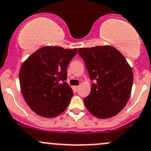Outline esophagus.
<instances>
[{"mask_svg": "<svg viewBox=\"0 0 151 151\" xmlns=\"http://www.w3.org/2000/svg\"><path fill=\"white\" fill-rule=\"evenodd\" d=\"M73 90L74 92H77L79 90V86H74L73 87Z\"/></svg>", "mask_w": 151, "mask_h": 151, "instance_id": "1", "label": "esophagus"}]
</instances>
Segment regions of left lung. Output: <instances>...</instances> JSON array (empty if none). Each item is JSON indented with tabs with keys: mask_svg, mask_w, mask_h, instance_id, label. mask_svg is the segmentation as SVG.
<instances>
[{
	"mask_svg": "<svg viewBox=\"0 0 151 151\" xmlns=\"http://www.w3.org/2000/svg\"><path fill=\"white\" fill-rule=\"evenodd\" d=\"M92 84L84 98L87 109L99 119H109L124 108L131 95L133 73L124 55L110 45L79 48Z\"/></svg>",
	"mask_w": 151,
	"mask_h": 151,
	"instance_id": "obj_1",
	"label": "left lung"
}]
</instances>
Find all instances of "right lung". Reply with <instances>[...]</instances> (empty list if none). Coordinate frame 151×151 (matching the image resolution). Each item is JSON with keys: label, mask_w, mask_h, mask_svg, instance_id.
Segmentation results:
<instances>
[{"label": "right lung", "mask_w": 151, "mask_h": 151, "mask_svg": "<svg viewBox=\"0 0 151 151\" xmlns=\"http://www.w3.org/2000/svg\"><path fill=\"white\" fill-rule=\"evenodd\" d=\"M77 48L45 46L32 53L19 71L21 91L30 109L41 116L53 118L63 113L72 98L67 82V66Z\"/></svg>", "instance_id": "obj_1"}]
</instances>
